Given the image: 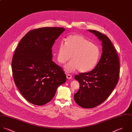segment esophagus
<instances>
[{"label":"esophagus","mask_w":132,"mask_h":132,"mask_svg":"<svg viewBox=\"0 0 132 132\" xmlns=\"http://www.w3.org/2000/svg\"><path fill=\"white\" fill-rule=\"evenodd\" d=\"M66 77H67V79H71L72 78V76L71 75L68 74L66 75Z\"/></svg>","instance_id":"34e87169"}]
</instances>
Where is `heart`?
<instances>
[{"label":"heart","mask_w":132,"mask_h":132,"mask_svg":"<svg viewBox=\"0 0 132 132\" xmlns=\"http://www.w3.org/2000/svg\"><path fill=\"white\" fill-rule=\"evenodd\" d=\"M100 55V49L97 45L81 35L73 34L67 37L66 43H60L57 59L64 64L71 56L72 61L65 66V70L72 72L78 69L80 72H86L96 67Z\"/></svg>","instance_id":"b5f03b06"}]
</instances>
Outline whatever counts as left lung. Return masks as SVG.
I'll list each match as a JSON object with an SVG mask.
<instances>
[{
  "label": "left lung",
  "mask_w": 132,
  "mask_h": 132,
  "mask_svg": "<svg viewBox=\"0 0 132 132\" xmlns=\"http://www.w3.org/2000/svg\"><path fill=\"white\" fill-rule=\"evenodd\" d=\"M88 31L102 42L103 52L93 70L75 77L80 84L79 91L74 95L75 101L85 109L94 108L103 103L116 87L120 74L119 59L111 40L99 31Z\"/></svg>",
  "instance_id": "8db88e82"
}]
</instances>
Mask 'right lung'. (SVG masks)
Returning <instances> with one entry per match:
<instances>
[{
    "label": "right lung",
    "mask_w": 132,
    "mask_h": 132,
    "mask_svg": "<svg viewBox=\"0 0 132 132\" xmlns=\"http://www.w3.org/2000/svg\"><path fill=\"white\" fill-rule=\"evenodd\" d=\"M65 30L44 27L28 32L13 56L12 70L16 86L29 102L43 105L54 97L57 88L66 81L61 67L52 61V47Z\"/></svg>",
    "instance_id": "obj_1"
}]
</instances>
